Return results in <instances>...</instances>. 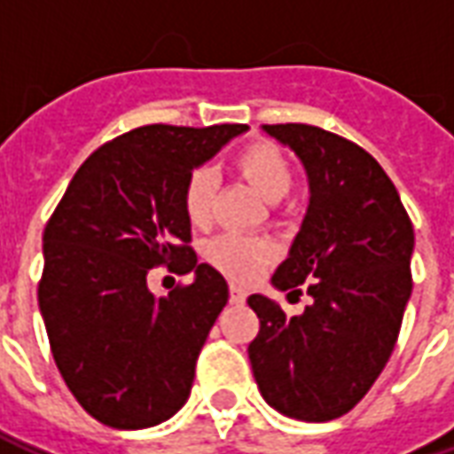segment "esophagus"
Segmentation results:
<instances>
[{"instance_id":"1","label":"esophagus","mask_w":454,"mask_h":454,"mask_svg":"<svg viewBox=\"0 0 454 454\" xmlns=\"http://www.w3.org/2000/svg\"><path fill=\"white\" fill-rule=\"evenodd\" d=\"M246 296L247 292L243 289V286L231 285V301H233V304H243V301H246Z\"/></svg>"}]
</instances>
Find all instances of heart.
<instances>
[{
	"instance_id": "1",
	"label": "heart",
	"mask_w": 454,
	"mask_h": 454,
	"mask_svg": "<svg viewBox=\"0 0 454 454\" xmlns=\"http://www.w3.org/2000/svg\"><path fill=\"white\" fill-rule=\"evenodd\" d=\"M233 169L255 189L260 197L275 204L292 189L294 169L292 162L275 143L255 140L246 148H240L233 158ZM184 214L192 226H207L214 214V175L208 169L192 172L184 184ZM211 265H216L221 272H226L233 279H250L262 267H267L275 257V247L262 238L246 236H218L207 250Z\"/></svg>"
}]
</instances>
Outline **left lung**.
<instances>
[{
    "label": "left lung",
    "instance_id": "8db88e82",
    "mask_svg": "<svg viewBox=\"0 0 454 454\" xmlns=\"http://www.w3.org/2000/svg\"><path fill=\"white\" fill-rule=\"evenodd\" d=\"M301 160L309 207L272 286L314 301L286 316L253 294L260 333L247 345L262 399L306 423L340 419L380 377L411 299L413 226L391 184L360 145L306 123L262 126Z\"/></svg>",
    "mask_w": 454,
    "mask_h": 454
}]
</instances>
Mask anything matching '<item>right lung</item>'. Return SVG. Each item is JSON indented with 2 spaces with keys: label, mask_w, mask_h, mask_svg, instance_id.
I'll list each match as a JSON object with an SVG mask.
<instances>
[{
  "label": "right lung",
  "mask_w": 454,
  "mask_h": 454,
  "mask_svg": "<svg viewBox=\"0 0 454 454\" xmlns=\"http://www.w3.org/2000/svg\"><path fill=\"white\" fill-rule=\"evenodd\" d=\"M246 130L153 123L123 133L84 160L45 226L38 306L53 360L80 406L109 428L158 426L189 399L228 285L189 247L182 194L189 175ZM155 264L195 279L155 297Z\"/></svg>",
  "instance_id": "right-lung-1"
}]
</instances>
